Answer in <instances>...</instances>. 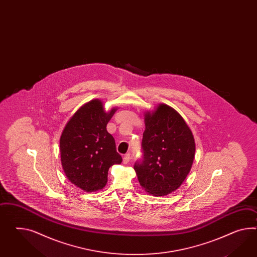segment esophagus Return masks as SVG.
<instances>
[{"label": "esophagus", "instance_id": "34e87169", "mask_svg": "<svg viewBox=\"0 0 257 257\" xmlns=\"http://www.w3.org/2000/svg\"><path fill=\"white\" fill-rule=\"evenodd\" d=\"M130 159H131V154H130V153H126L124 156H123V163H124V164L129 163Z\"/></svg>", "mask_w": 257, "mask_h": 257}]
</instances>
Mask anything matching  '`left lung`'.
Returning a JSON list of instances; mask_svg holds the SVG:
<instances>
[{"mask_svg":"<svg viewBox=\"0 0 257 257\" xmlns=\"http://www.w3.org/2000/svg\"><path fill=\"white\" fill-rule=\"evenodd\" d=\"M142 159L134 169L139 183L154 196L167 195L181 186L194 159L193 133L181 115L171 106L160 104L145 113Z\"/></svg>","mask_w":257,"mask_h":257,"instance_id":"left-lung-1","label":"left lung"}]
</instances>
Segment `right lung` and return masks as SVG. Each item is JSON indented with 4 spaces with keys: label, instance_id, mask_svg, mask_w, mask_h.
<instances>
[{
    "label": "right lung",
    "instance_id": "1",
    "mask_svg": "<svg viewBox=\"0 0 257 257\" xmlns=\"http://www.w3.org/2000/svg\"><path fill=\"white\" fill-rule=\"evenodd\" d=\"M117 108L105 112L94 99L71 117L60 139L61 161L67 179L85 192L101 190L107 182L109 167L122 162L115 139L106 125Z\"/></svg>",
    "mask_w": 257,
    "mask_h": 257
}]
</instances>
